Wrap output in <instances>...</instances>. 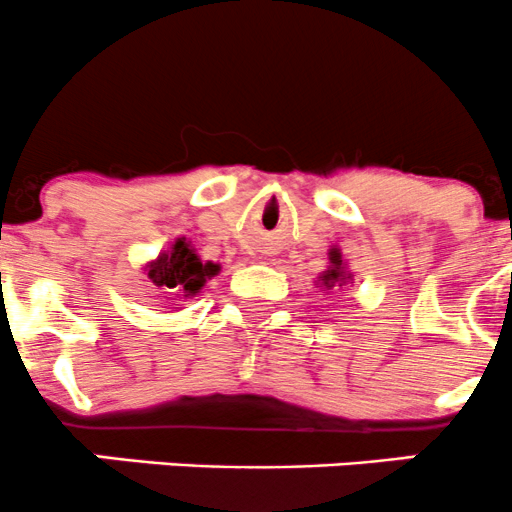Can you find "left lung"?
I'll use <instances>...</instances> for the list:
<instances>
[{
	"instance_id": "obj_1",
	"label": "left lung",
	"mask_w": 512,
	"mask_h": 512,
	"mask_svg": "<svg viewBox=\"0 0 512 512\" xmlns=\"http://www.w3.org/2000/svg\"><path fill=\"white\" fill-rule=\"evenodd\" d=\"M328 260H331V265H328L326 272L319 274V282L324 284V289L343 287V284L351 279V274H346V265H343V260H341V252L333 247V250L328 252Z\"/></svg>"
}]
</instances>
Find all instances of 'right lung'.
Returning <instances> with one entry per match:
<instances>
[{"instance_id":"right-lung-1","label":"right lung","mask_w":512,"mask_h":512,"mask_svg":"<svg viewBox=\"0 0 512 512\" xmlns=\"http://www.w3.org/2000/svg\"><path fill=\"white\" fill-rule=\"evenodd\" d=\"M220 272L215 262H203L186 238H176L169 250L159 252L157 260L147 265L149 279L154 287L166 289V294L181 299H191L206 287L208 279Z\"/></svg>"}]
</instances>
